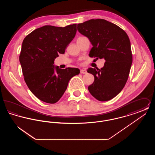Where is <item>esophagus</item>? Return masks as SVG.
<instances>
[{
  "label": "esophagus",
  "instance_id": "34e87169",
  "mask_svg": "<svg viewBox=\"0 0 155 155\" xmlns=\"http://www.w3.org/2000/svg\"><path fill=\"white\" fill-rule=\"evenodd\" d=\"M87 71L85 70H84V69H81L80 70V73L82 74H87Z\"/></svg>",
  "mask_w": 155,
  "mask_h": 155
}]
</instances>
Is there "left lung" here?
<instances>
[{"label":"left lung","instance_id":"left-lung-1","mask_svg":"<svg viewBox=\"0 0 155 155\" xmlns=\"http://www.w3.org/2000/svg\"><path fill=\"white\" fill-rule=\"evenodd\" d=\"M77 30L93 46L89 56L106 60L101 69H88L95 78L89 91L99 101H109L121 91L128 78L133 62L130 39L124 30L104 19L78 24Z\"/></svg>","mask_w":155,"mask_h":155}]
</instances>
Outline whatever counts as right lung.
Returning <instances> with one entry per match:
<instances>
[{
    "label": "right lung",
    "mask_w": 155,
    "mask_h": 155,
    "mask_svg": "<svg viewBox=\"0 0 155 155\" xmlns=\"http://www.w3.org/2000/svg\"><path fill=\"white\" fill-rule=\"evenodd\" d=\"M76 32V24L65 27L45 25L23 40L19 59L24 80L31 92L44 102L56 103L70 80L80 73L78 68L61 69L53 64L59 53H64Z\"/></svg>",
    "instance_id": "obj_1"
}]
</instances>
